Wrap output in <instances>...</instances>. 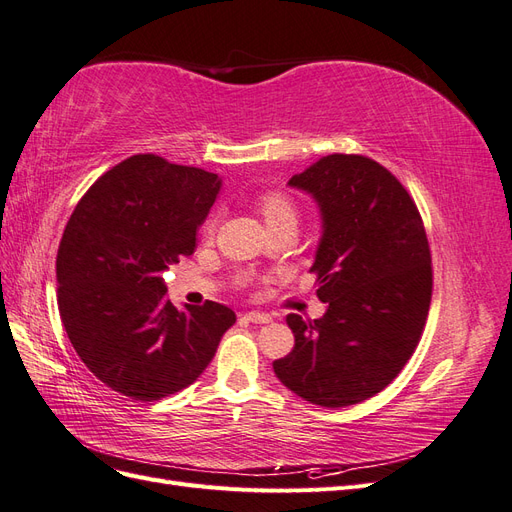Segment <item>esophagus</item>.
<instances>
[{"mask_svg": "<svg viewBox=\"0 0 512 512\" xmlns=\"http://www.w3.org/2000/svg\"><path fill=\"white\" fill-rule=\"evenodd\" d=\"M245 316H247V320L254 322V324H269L273 320L267 312H256V309H254V312H247Z\"/></svg>", "mask_w": 512, "mask_h": 512, "instance_id": "34e87169", "label": "esophagus"}]
</instances>
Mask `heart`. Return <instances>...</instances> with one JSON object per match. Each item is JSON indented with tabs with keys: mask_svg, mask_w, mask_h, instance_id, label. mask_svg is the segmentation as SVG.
Masks as SVG:
<instances>
[{
	"mask_svg": "<svg viewBox=\"0 0 512 512\" xmlns=\"http://www.w3.org/2000/svg\"><path fill=\"white\" fill-rule=\"evenodd\" d=\"M256 209L260 211L262 218H265L267 226H275L280 222H297V207H294L292 198L286 196L280 190H267L256 196ZM215 230V218L205 222V235H213Z\"/></svg>",
	"mask_w": 512,
	"mask_h": 512,
	"instance_id": "heart-1",
	"label": "heart"
}]
</instances>
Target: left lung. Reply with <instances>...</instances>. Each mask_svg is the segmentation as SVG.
Segmentation results:
<instances>
[{
  "instance_id": "obj_1",
  "label": "left lung",
  "mask_w": 512,
  "mask_h": 512,
  "mask_svg": "<svg viewBox=\"0 0 512 512\" xmlns=\"http://www.w3.org/2000/svg\"><path fill=\"white\" fill-rule=\"evenodd\" d=\"M290 185L322 211L309 273L329 309L288 314L294 348L273 369L305 401L354 406L389 386L421 342L433 290L423 218L391 170L359 153L322 158Z\"/></svg>"
}]
</instances>
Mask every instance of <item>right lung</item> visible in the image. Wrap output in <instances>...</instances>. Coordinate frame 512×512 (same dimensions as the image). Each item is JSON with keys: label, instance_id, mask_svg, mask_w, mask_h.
I'll return each mask as SVG.
<instances>
[{"label": "right lung", "instance_id": "1", "mask_svg": "<svg viewBox=\"0 0 512 512\" xmlns=\"http://www.w3.org/2000/svg\"><path fill=\"white\" fill-rule=\"evenodd\" d=\"M222 181L153 153L119 162L72 211L57 250V305L81 361L108 389L158 401L190 386L235 324L207 301L170 303L162 273L196 250Z\"/></svg>", "mask_w": 512, "mask_h": 512}]
</instances>
